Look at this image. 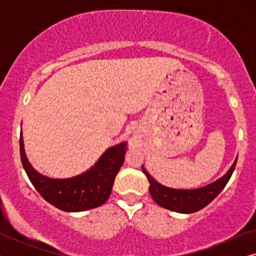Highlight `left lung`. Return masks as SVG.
I'll use <instances>...</instances> for the list:
<instances>
[{
  "label": "left lung",
  "instance_id": "obj_1",
  "mask_svg": "<svg viewBox=\"0 0 256 256\" xmlns=\"http://www.w3.org/2000/svg\"><path fill=\"white\" fill-rule=\"evenodd\" d=\"M236 166V160L227 171L225 176L219 178L214 183L206 185L204 188H196V190H174L163 186L154 180L142 166L143 174H146L149 180V192L152 194L156 204L162 206L164 208L171 210L180 213H194L208 206L228 183L234 169Z\"/></svg>",
  "mask_w": 256,
  "mask_h": 256
}]
</instances>
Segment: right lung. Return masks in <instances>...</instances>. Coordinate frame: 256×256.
<instances>
[{"label": "right lung", "instance_id": "add662e5", "mask_svg": "<svg viewBox=\"0 0 256 256\" xmlns=\"http://www.w3.org/2000/svg\"><path fill=\"white\" fill-rule=\"evenodd\" d=\"M23 168L34 188L51 205L68 212H82L101 206L110 198L114 180L124 162L126 143L110 148L96 166L82 176L51 180L36 172L26 160L23 138L20 136Z\"/></svg>", "mask_w": 256, "mask_h": 256}]
</instances>
